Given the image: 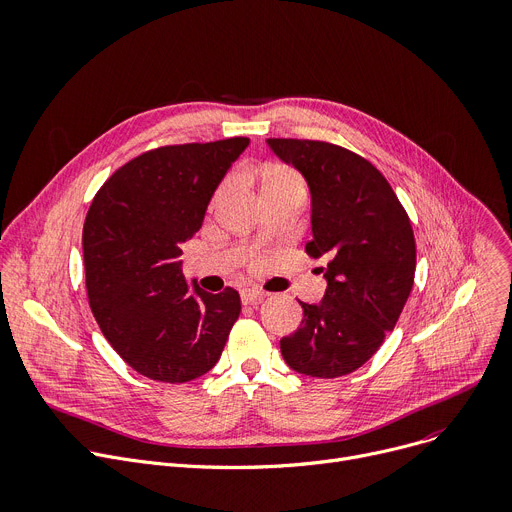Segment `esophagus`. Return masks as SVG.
Returning a JSON list of instances; mask_svg holds the SVG:
<instances>
[{
	"label": "esophagus",
	"instance_id": "34e87169",
	"mask_svg": "<svg viewBox=\"0 0 512 512\" xmlns=\"http://www.w3.org/2000/svg\"><path fill=\"white\" fill-rule=\"evenodd\" d=\"M263 298H265V294H263V292H257V290H253V288H245V290L241 292L243 304H255V302H261Z\"/></svg>",
	"mask_w": 512,
	"mask_h": 512
}]
</instances>
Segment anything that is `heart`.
Masks as SVG:
<instances>
[{
    "label": "heart",
    "mask_w": 512,
    "mask_h": 512,
    "mask_svg": "<svg viewBox=\"0 0 512 512\" xmlns=\"http://www.w3.org/2000/svg\"><path fill=\"white\" fill-rule=\"evenodd\" d=\"M265 187L263 189H284V187H300L298 177L290 168L284 166H267L265 168Z\"/></svg>",
    "instance_id": "1"
}]
</instances>
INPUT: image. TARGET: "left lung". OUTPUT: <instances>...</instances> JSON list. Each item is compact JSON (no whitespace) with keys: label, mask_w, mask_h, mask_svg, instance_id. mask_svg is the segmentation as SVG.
<instances>
[{"label":"left lung","mask_w":512,"mask_h":512,"mask_svg":"<svg viewBox=\"0 0 512 512\" xmlns=\"http://www.w3.org/2000/svg\"><path fill=\"white\" fill-rule=\"evenodd\" d=\"M311 193L313 241L325 294L300 302V327L280 339L286 364L306 377L335 379L372 358L393 331L416 274L410 218L387 179L362 156L325 142L267 140Z\"/></svg>","instance_id":"left-lung-1"}]
</instances>
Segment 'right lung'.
Returning a JSON list of instances; mask_svg holds the SVG:
<instances>
[{
    "instance_id": "right-lung-1",
    "label": "right lung",
    "mask_w": 512,
    "mask_h": 512,
    "mask_svg": "<svg viewBox=\"0 0 512 512\" xmlns=\"http://www.w3.org/2000/svg\"><path fill=\"white\" fill-rule=\"evenodd\" d=\"M247 146L249 138H230L156 148L92 199L82 234L90 309L113 350L152 381L210 372L241 315L236 290H201L179 257Z\"/></svg>"
}]
</instances>
